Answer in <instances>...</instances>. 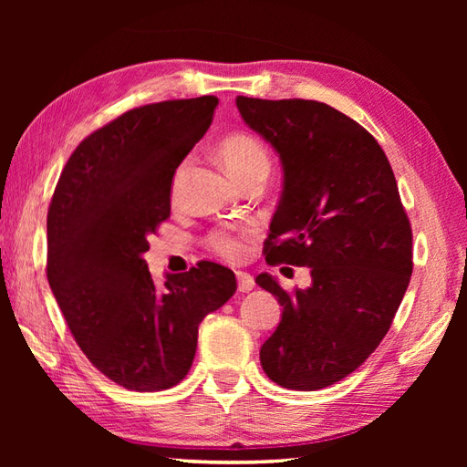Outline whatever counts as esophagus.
Listing matches in <instances>:
<instances>
[{"label": "esophagus", "instance_id": "1", "mask_svg": "<svg viewBox=\"0 0 467 467\" xmlns=\"http://www.w3.org/2000/svg\"><path fill=\"white\" fill-rule=\"evenodd\" d=\"M236 281H239V291L241 293H249V291L254 289V279L249 273L239 271V273H236Z\"/></svg>", "mask_w": 467, "mask_h": 467}]
</instances>
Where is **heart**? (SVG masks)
<instances>
[{
  "mask_svg": "<svg viewBox=\"0 0 467 467\" xmlns=\"http://www.w3.org/2000/svg\"><path fill=\"white\" fill-rule=\"evenodd\" d=\"M218 156H221L228 174H231L239 184L249 182L253 178H259V176L266 178V174H269V168H271L269 152H266V148L251 134L236 132V134L226 136L224 140L218 144ZM186 168H188L186 161L181 162V166L176 168L174 178H172L174 194L182 184ZM208 244H211V249L216 254L224 256L228 261L243 259V254L246 251L244 236L233 234V233H214L211 239H208Z\"/></svg>",
  "mask_w": 467,
  "mask_h": 467,
  "instance_id": "obj_1",
  "label": "heart"
}]
</instances>
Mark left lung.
Returning a JSON list of instances; mask_svg holds the SVG:
<instances>
[{
    "label": "left lung",
    "mask_w": 467,
    "mask_h": 467,
    "mask_svg": "<svg viewBox=\"0 0 467 467\" xmlns=\"http://www.w3.org/2000/svg\"><path fill=\"white\" fill-rule=\"evenodd\" d=\"M236 108L283 168L266 263L311 271L291 295L269 273L254 279L283 306L261 365L286 389H323L389 331L413 271L410 218L381 146L349 116L315 100L239 96Z\"/></svg>",
    "instance_id": "obj_1"
}]
</instances>
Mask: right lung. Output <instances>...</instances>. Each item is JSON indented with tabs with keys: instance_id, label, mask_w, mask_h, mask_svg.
I'll return each instance as SVG.
<instances>
[{
	"instance_id": "add662e5",
	"label": "right lung",
	"mask_w": 467,
	"mask_h": 467,
	"mask_svg": "<svg viewBox=\"0 0 467 467\" xmlns=\"http://www.w3.org/2000/svg\"><path fill=\"white\" fill-rule=\"evenodd\" d=\"M218 98L148 104L80 142L47 211V281L76 343L108 379L162 391L191 369L198 325L236 279L202 261L154 285L148 236L171 214L176 168L206 134Z\"/></svg>"
}]
</instances>
